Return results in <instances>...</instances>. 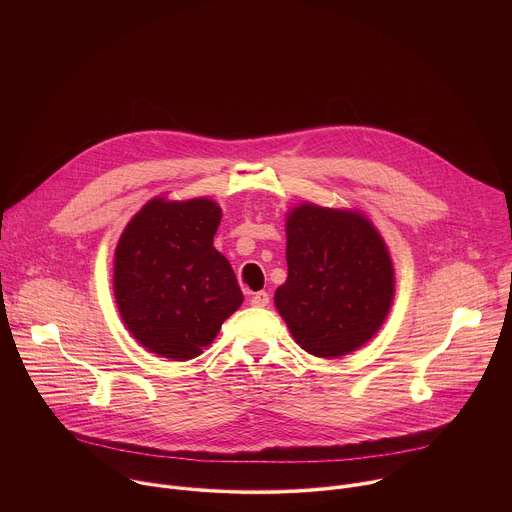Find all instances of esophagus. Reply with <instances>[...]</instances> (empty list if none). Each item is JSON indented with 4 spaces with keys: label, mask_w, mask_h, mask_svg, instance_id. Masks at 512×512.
<instances>
[{
    "label": "esophagus",
    "mask_w": 512,
    "mask_h": 512,
    "mask_svg": "<svg viewBox=\"0 0 512 512\" xmlns=\"http://www.w3.org/2000/svg\"><path fill=\"white\" fill-rule=\"evenodd\" d=\"M251 306H255V308L269 306V294H267V291H257V294H253L251 296Z\"/></svg>",
    "instance_id": "1"
}]
</instances>
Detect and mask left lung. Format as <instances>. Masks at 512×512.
Listing matches in <instances>:
<instances>
[{"mask_svg": "<svg viewBox=\"0 0 512 512\" xmlns=\"http://www.w3.org/2000/svg\"><path fill=\"white\" fill-rule=\"evenodd\" d=\"M287 279L275 308L310 354L340 358L367 344L395 300V267L377 227L356 208L302 202L285 216Z\"/></svg>", "mask_w": 512, "mask_h": 512, "instance_id": "obj_1", "label": "left lung"}]
</instances>
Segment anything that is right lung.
Returning a JSON list of instances; mask_svg holds the SVG:
<instances>
[{"instance_id":"add662e5","label":"right lung","mask_w":512,"mask_h":512,"mask_svg":"<svg viewBox=\"0 0 512 512\" xmlns=\"http://www.w3.org/2000/svg\"><path fill=\"white\" fill-rule=\"evenodd\" d=\"M221 218V206L206 196H156L123 229L113 294L125 328L145 350L190 360L241 308L233 267L212 245Z\"/></svg>"}]
</instances>
